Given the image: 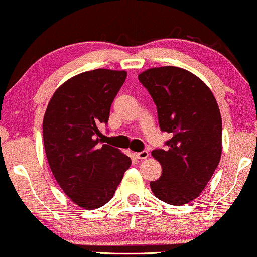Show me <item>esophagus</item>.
Wrapping results in <instances>:
<instances>
[{"instance_id":"1","label":"esophagus","mask_w":257,"mask_h":257,"mask_svg":"<svg viewBox=\"0 0 257 257\" xmlns=\"http://www.w3.org/2000/svg\"><path fill=\"white\" fill-rule=\"evenodd\" d=\"M134 156L137 157L138 159H146L149 157V151H146V150H144V151L141 152H138V153H134Z\"/></svg>"}]
</instances>
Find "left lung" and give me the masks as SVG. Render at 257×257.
<instances>
[{"instance_id": "1", "label": "left lung", "mask_w": 257, "mask_h": 257, "mask_svg": "<svg viewBox=\"0 0 257 257\" xmlns=\"http://www.w3.org/2000/svg\"><path fill=\"white\" fill-rule=\"evenodd\" d=\"M157 106L162 132L172 135L152 156L162 175L150 182L162 202L184 205L199 196L219 166L222 120L211 90L193 73L175 66L153 67L138 76Z\"/></svg>"}]
</instances>
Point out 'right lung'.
Segmentation results:
<instances>
[{
	"label": "right lung",
	"mask_w": 257,
	"mask_h": 257,
	"mask_svg": "<svg viewBox=\"0 0 257 257\" xmlns=\"http://www.w3.org/2000/svg\"><path fill=\"white\" fill-rule=\"evenodd\" d=\"M126 78L125 71L96 69L65 82L53 94L43 118V143L55 180L87 210L111 200L132 159L106 145L100 126Z\"/></svg>",
	"instance_id": "1"
}]
</instances>
